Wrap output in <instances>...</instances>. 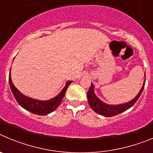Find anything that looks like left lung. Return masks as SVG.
<instances>
[{"mask_svg":"<svg viewBox=\"0 0 153 153\" xmlns=\"http://www.w3.org/2000/svg\"><path fill=\"white\" fill-rule=\"evenodd\" d=\"M144 86H145V81L143 83L141 90L138 93V95L129 102H126V103L120 104V105H108V104L102 102L95 95V93H94V86L93 85V83H91L90 88L89 89L88 92H87V99H88V102L90 107L92 108L93 111H95L98 114L102 115L103 117H113V116L120 114V113H123V112L126 111L130 107H132L136 103V101L138 100V99L140 98V95L142 94V92L144 89Z\"/></svg>","mask_w":153,"mask_h":153,"instance_id":"8db88e82","label":"left lung"}]
</instances>
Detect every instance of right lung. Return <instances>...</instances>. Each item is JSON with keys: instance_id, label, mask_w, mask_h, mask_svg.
I'll return each mask as SVG.
<instances>
[{"instance_id": "1", "label": "right lung", "mask_w": 153, "mask_h": 153, "mask_svg": "<svg viewBox=\"0 0 153 153\" xmlns=\"http://www.w3.org/2000/svg\"><path fill=\"white\" fill-rule=\"evenodd\" d=\"M71 83H72V81H68L64 88L60 93V94H58L56 97L52 100L47 101H40L33 100V99L23 95L22 93L13 86L11 77H10V74H9V83H10V90H11L12 93H13L14 98L16 99L17 102L20 104V106H22L23 108L28 111L31 112L33 114L40 115V116L49 114L53 111H54L55 109L60 106V104L63 101V97L65 96L66 90H67L69 85Z\"/></svg>"}]
</instances>
